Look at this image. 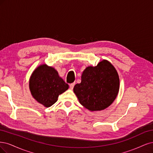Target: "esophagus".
Masks as SVG:
<instances>
[{"instance_id": "esophagus-1", "label": "esophagus", "mask_w": 153, "mask_h": 153, "mask_svg": "<svg viewBox=\"0 0 153 153\" xmlns=\"http://www.w3.org/2000/svg\"><path fill=\"white\" fill-rule=\"evenodd\" d=\"M74 85H75V83L74 82V83H72V84H71V85H69V86H70V88L71 90H72L73 88H74Z\"/></svg>"}]
</instances>
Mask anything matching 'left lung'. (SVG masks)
Wrapping results in <instances>:
<instances>
[{"label":"left lung","mask_w":153,"mask_h":153,"mask_svg":"<svg viewBox=\"0 0 153 153\" xmlns=\"http://www.w3.org/2000/svg\"><path fill=\"white\" fill-rule=\"evenodd\" d=\"M120 79L112 64L107 60L83 71L81 82L74 88L80 103L88 110L101 111L109 107L116 98Z\"/></svg>","instance_id":"left-lung-1"}]
</instances>
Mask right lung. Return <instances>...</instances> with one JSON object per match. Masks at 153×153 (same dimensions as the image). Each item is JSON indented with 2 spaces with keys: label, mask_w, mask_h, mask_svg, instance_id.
Here are the masks:
<instances>
[{
  "label": "right lung",
  "mask_w": 153,
  "mask_h": 153,
  "mask_svg": "<svg viewBox=\"0 0 153 153\" xmlns=\"http://www.w3.org/2000/svg\"><path fill=\"white\" fill-rule=\"evenodd\" d=\"M29 87L33 97L48 107L57 101L59 95L65 91L68 85L58 76L55 68L42 65L32 73Z\"/></svg>",
  "instance_id": "add662e5"
}]
</instances>
